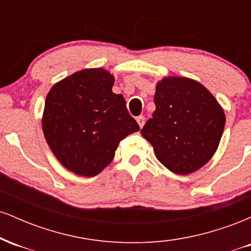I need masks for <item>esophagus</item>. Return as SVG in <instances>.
<instances>
[{"label":"esophagus","instance_id":"34e87169","mask_svg":"<svg viewBox=\"0 0 251 251\" xmlns=\"http://www.w3.org/2000/svg\"><path fill=\"white\" fill-rule=\"evenodd\" d=\"M137 123H138V125H139V127L142 128L144 126V124H145V117H143V116L137 117Z\"/></svg>","mask_w":251,"mask_h":251}]
</instances>
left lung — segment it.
<instances>
[{"mask_svg":"<svg viewBox=\"0 0 251 251\" xmlns=\"http://www.w3.org/2000/svg\"><path fill=\"white\" fill-rule=\"evenodd\" d=\"M155 111L142 129L155 157L170 171L189 175L217 151L226 114L216 98L196 80L166 76L157 82Z\"/></svg>","mask_w":251,"mask_h":251,"instance_id":"left-lung-1","label":"left lung"}]
</instances>
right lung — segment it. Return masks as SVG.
<instances>
[{"mask_svg":"<svg viewBox=\"0 0 251 251\" xmlns=\"http://www.w3.org/2000/svg\"><path fill=\"white\" fill-rule=\"evenodd\" d=\"M113 74L86 68L56 82L46 98L42 131L56 159L83 177L99 175L113 160L120 140L139 131Z\"/></svg>","mask_w":251,"mask_h":251,"instance_id":"1","label":"right lung"}]
</instances>
